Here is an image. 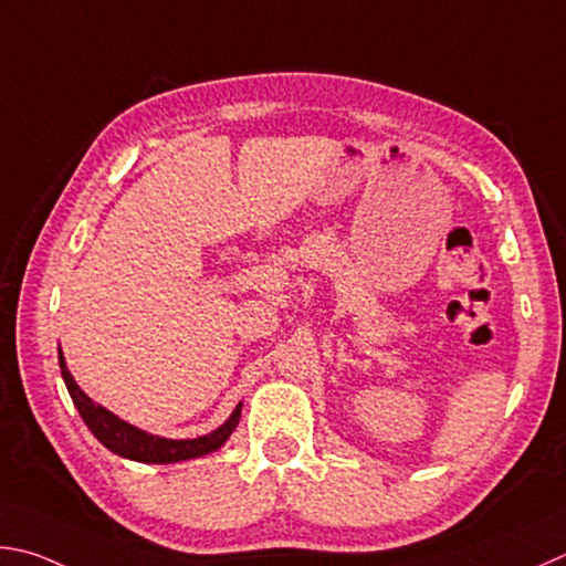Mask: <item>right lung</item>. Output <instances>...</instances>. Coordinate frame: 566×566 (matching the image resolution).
<instances>
[{
	"label": "right lung",
	"instance_id": "add662e5",
	"mask_svg": "<svg viewBox=\"0 0 566 566\" xmlns=\"http://www.w3.org/2000/svg\"><path fill=\"white\" fill-rule=\"evenodd\" d=\"M59 365H61V377H63V381H66L71 399H73V403H76V409L81 413V419L85 421V426H88L95 439H98L105 449H111L113 453L123 455V458H130V461L177 463V461H187V458L207 455L227 443L231 431L237 429L239 419H241V403H239L237 411L231 413V419L223 426H219L217 431L199 436V439H187V441L159 439V436L140 431L127 421L117 419L115 413L103 409L101 403H95L93 399L85 397L76 384V379L71 377L66 359H63L61 352H59Z\"/></svg>",
	"mask_w": 566,
	"mask_h": 566
}]
</instances>
